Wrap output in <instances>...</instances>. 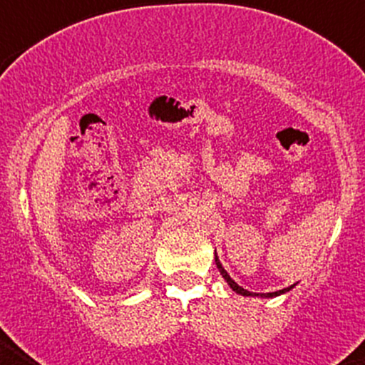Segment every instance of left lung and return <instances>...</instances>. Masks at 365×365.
I'll return each mask as SVG.
<instances>
[{"instance_id":"obj_1","label":"left lung","mask_w":365,"mask_h":365,"mask_svg":"<svg viewBox=\"0 0 365 365\" xmlns=\"http://www.w3.org/2000/svg\"><path fill=\"white\" fill-rule=\"evenodd\" d=\"M216 265H217V269H220V272H222V277L225 278V282L231 286V289H233V292H237V294L244 295V297H248V295H250V297H277V295H282V294H286V292H289V289L295 286V284H294V286H289V288L278 289V292H269V294H254V292H248V289H244L242 286H239V284L235 282L233 278L229 277V272L223 269V265L220 263V259H217V255H216Z\"/></svg>"}]
</instances>
